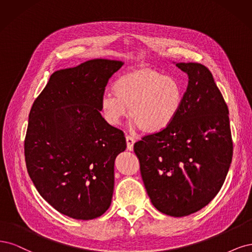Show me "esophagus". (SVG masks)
<instances>
[{
  "label": "esophagus",
  "instance_id": "34e87169",
  "mask_svg": "<svg viewBox=\"0 0 252 252\" xmlns=\"http://www.w3.org/2000/svg\"><path fill=\"white\" fill-rule=\"evenodd\" d=\"M126 147H127V150L128 151H133V148H134V143H135V138H133L132 136L127 135L126 137Z\"/></svg>",
  "mask_w": 252,
  "mask_h": 252
}]
</instances>
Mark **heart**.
<instances>
[{
  "mask_svg": "<svg viewBox=\"0 0 252 252\" xmlns=\"http://www.w3.org/2000/svg\"><path fill=\"white\" fill-rule=\"evenodd\" d=\"M112 92L100 99L104 120L118 126L129 109L134 125L147 134L161 133L172 126L184 101V88L179 80L150 68L120 74L112 85Z\"/></svg>",
  "mask_w": 252,
  "mask_h": 252,
  "instance_id": "heart-1",
  "label": "heart"
}]
</instances>
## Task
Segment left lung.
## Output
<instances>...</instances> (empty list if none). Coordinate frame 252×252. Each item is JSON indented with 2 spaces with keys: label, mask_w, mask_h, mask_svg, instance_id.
Wrapping results in <instances>:
<instances>
[{
  "label": "left lung",
  "mask_w": 252,
  "mask_h": 252,
  "mask_svg": "<svg viewBox=\"0 0 252 252\" xmlns=\"http://www.w3.org/2000/svg\"><path fill=\"white\" fill-rule=\"evenodd\" d=\"M176 66L189 76L180 114L165 131L134 144L149 197L159 212L185 217L221 189L232 159L228 108L201 63Z\"/></svg>",
  "instance_id": "1"
}]
</instances>
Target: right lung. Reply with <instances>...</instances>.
<instances>
[{
    "label": "right lung",
    "mask_w": 252,
    "mask_h": 252,
    "mask_svg": "<svg viewBox=\"0 0 252 252\" xmlns=\"http://www.w3.org/2000/svg\"><path fill=\"white\" fill-rule=\"evenodd\" d=\"M123 64L97 59L56 71L30 110L28 174L40 196L76 220L98 218L111 205L114 162L126 143L124 132L101 116L99 103Z\"/></svg>",
    "instance_id": "1"
}]
</instances>
